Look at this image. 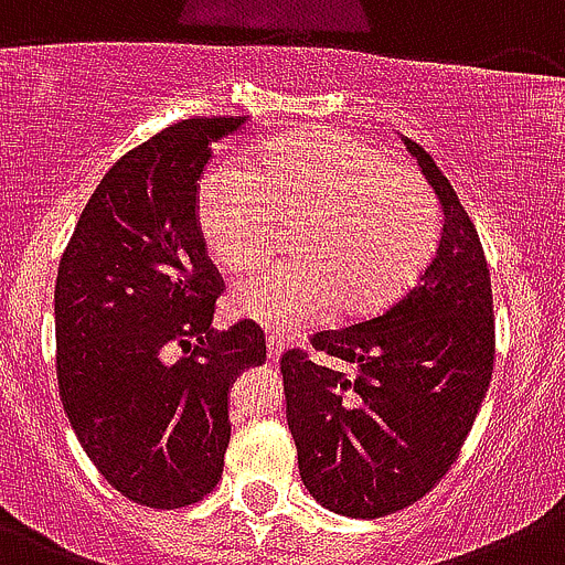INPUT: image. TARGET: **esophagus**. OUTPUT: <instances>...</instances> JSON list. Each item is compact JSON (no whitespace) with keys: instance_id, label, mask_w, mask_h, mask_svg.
I'll list each match as a JSON object with an SVG mask.
<instances>
[{"instance_id":"esophagus-1","label":"esophagus","mask_w":565,"mask_h":565,"mask_svg":"<svg viewBox=\"0 0 565 565\" xmlns=\"http://www.w3.org/2000/svg\"><path fill=\"white\" fill-rule=\"evenodd\" d=\"M266 347H268V360H279V354L286 352V341L279 335H274V332H268L266 335Z\"/></svg>"}]
</instances>
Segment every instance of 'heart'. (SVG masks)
Instances as JSON below:
<instances>
[{
    "instance_id": "obj_1",
    "label": "heart",
    "mask_w": 565,
    "mask_h": 565,
    "mask_svg": "<svg viewBox=\"0 0 565 565\" xmlns=\"http://www.w3.org/2000/svg\"><path fill=\"white\" fill-rule=\"evenodd\" d=\"M277 218H299L297 257L238 279L233 308L299 330L332 305L338 316H366L396 297L433 257L440 205L418 171L366 141L308 130L260 149L249 171H211L199 188L207 246L235 271L271 255Z\"/></svg>"
}]
</instances>
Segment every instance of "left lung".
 <instances>
[{"label":"left lung","mask_w":565,"mask_h":565,"mask_svg":"<svg viewBox=\"0 0 565 565\" xmlns=\"http://www.w3.org/2000/svg\"><path fill=\"white\" fill-rule=\"evenodd\" d=\"M440 199L444 230L413 288L380 316L310 338L354 374L302 349L279 358L299 475L316 502L380 519L427 497L458 460L491 385L497 335L486 252L435 160L405 138Z\"/></svg>","instance_id":"8db88e82"}]
</instances>
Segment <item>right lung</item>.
Segmentation results:
<instances>
[{"label":"right lung","mask_w":565,"mask_h":565,"mask_svg":"<svg viewBox=\"0 0 565 565\" xmlns=\"http://www.w3.org/2000/svg\"><path fill=\"white\" fill-rule=\"evenodd\" d=\"M246 121L185 118L130 149L90 193L57 266L63 411L99 475L147 508H188L216 488L230 385L266 360L255 321L211 327L224 279L199 227L213 143Z\"/></svg>","instance_id":"add662e5"}]
</instances>
